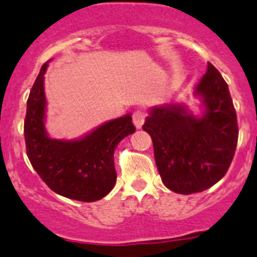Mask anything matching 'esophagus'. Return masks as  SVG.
<instances>
[{"mask_svg":"<svg viewBox=\"0 0 257 257\" xmlns=\"http://www.w3.org/2000/svg\"><path fill=\"white\" fill-rule=\"evenodd\" d=\"M147 117V112L145 110H137L133 113V124L136 125V128H141L144 125L145 120Z\"/></svg>","mask_w":257,"mask_h":257,"instance_id":"obj_1","label":"esophagus"}]
</instances>
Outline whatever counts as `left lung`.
I'll list each match as a JSON object with an SVG mask.
<instances>
[{"mask_svg": "<svg viewBox=\"0 0 257 257\" xmlns=\"http://www.w3.org/2000/svg\"><path fill=\"white\" fill-rule=\"evenodd\" d=\"M195 91L206 107L202 117L171 104L154 108L142 126L153 138L163 184L186 195L204 191L226 175L239 132L227 84L209 62Z\"/></svg>", "mask_w": 257, "mask_h": 257, "instance_id": "8db88e82", "label": "left lung"}]
</instances>
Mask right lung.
Masks as SVG:
<instances>
[{
  "label": "right lung",
  "mask_w": 257,
  "mask_h": 257,
  "mask_svg": "<svg viewBox=\"0 0 257 257\" xmlns=\"http://www.w3.org/2000/svg\"><path fill=\"white\" fill-rule=\"evenodd\" d=\"M41 67L27 101L24 138L27 155L41 180L54 193L80 202H95L112 190L116 182L113 151L135 133L132 116L106 122L79 141H59L46 136L44 75Z\"/></svg>",
  "instance_id": "right-lung-1"
}]
</instances>
